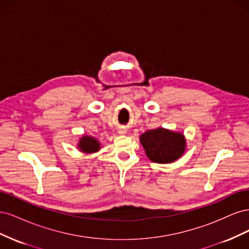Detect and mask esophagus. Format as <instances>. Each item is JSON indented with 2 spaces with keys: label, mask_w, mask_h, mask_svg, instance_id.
<instances>
[{
  "label": "esophagus",
  "mask_w": 249,
  "mask_h": 249,
  "mask_svg": "<svg viewBox=\"0 0 249 249\" xmlns=\"http://www.w3.org/2000/svg\"><path fill=\"white\" fill-rule=\"evenodd\" d=\"M118 134L119 135H125L126 134V130L124 129V127H120V129L118 130Z\"/></svg>",
  "instance_id": "obj_1"
}]
</instances>
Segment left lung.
<instances>
[{
	"mask_svg": "<svg viewBox=\"0 0 249 249\" xmlns=\"http://www.w3.org/2000/svg\"><path fill=\"white\" fill-rule=\"evenodd\" d=\"M139 140L148 159L159 164L177 161L184 155L187 146L182 132H175L162 126L141 134Z\"/></svg>",
	"mask_w": 249,
	"mask_h": 249,
	"instance_id": "left-lung-1",
	"label": "left lung"
}]
</instances>
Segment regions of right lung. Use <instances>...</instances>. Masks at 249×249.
<instances>
[{
	"instance_id": "obj_1",
	"label": "right lung",
	"mask_w": 249,
	"mask_h": 249,
	"mask_svg": "<svg viewBox=\"0 0 249 249\" xmlns=\"http://www.w3.org/2000/svg\"><path fill=\"white\" fill-rule=\"evenodd\" d=\"M77 148L84 154H93L101 149V142L93 136L83 135L79 139Z\"/></svg>"
}]
</instances>
